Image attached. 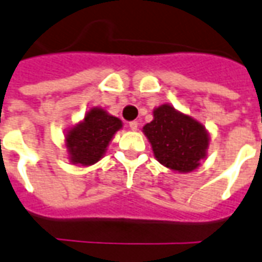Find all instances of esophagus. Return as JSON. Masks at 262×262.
I'll return each instance as SVG.
<instances>
[{
  "label": "esophagus",
  "mask_w": 262,
  "mask_h": 262,
  "mask_svg": "<svg viewBox=\"0 0 262 262\" xmlns=\"http://www.w3.org/2000/svg\"><path fill=\"white\" fill-rule=\"evenodd\" d=\"M129 127H130L132 130H137L139 122H137V121H132V122H129Z\"/></svg>",
  "instance_id": "1"
}]
</instances>
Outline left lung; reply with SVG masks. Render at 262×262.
Wrapping results in <instances>:
<instances>
[{
  "instance_id": "left-lung-1",
  "label": "left lung",
  "mask_w": 262,
  "mask_h": 262,
  "mask_svg": "<svg viewBox=\"0 0 262 262\" xmlns=\"http://www.w3.org/2000/svg\"><path fill=\"white\" fill-rule=\"evenodd\" d=\"M143 132L156 160L172 171H193L207 156L209 135L205 126L170 104L156 107Z\"/></svg>"
}]
</instances>
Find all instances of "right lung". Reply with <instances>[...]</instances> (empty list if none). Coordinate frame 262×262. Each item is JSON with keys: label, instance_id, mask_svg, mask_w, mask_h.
I'll return each mask as SVG.
<instances>
[{"label": "right lung", "instance_id": "obj_1", "mask_svg": "<svg viewBox=\"0 0 262 262\" xmlns=\"http://www.w3.org/2000/svg\"><path fill=\"white\" fill-rule=\"evenodd\" d=\"M122 127L121 119L110 115L102 107H92L83 121L72 126L65 135V147L72 164L91 166L102 159L113 136Z\"/></svg>", "mask_w": 262, "mask_h": 262}]
</instances>
